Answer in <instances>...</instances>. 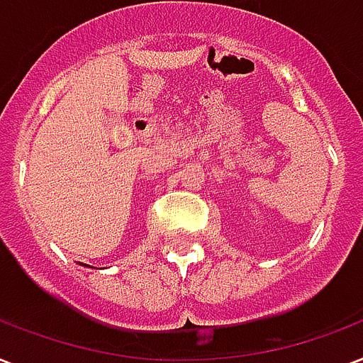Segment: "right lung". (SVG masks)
<instances>
[{
	"label": "right lung",
	"mask_w": 363,
	"mask_h": 363,
	"mask_svg": "<svg viewBox=\"0 0 363 363\" xmlns=\"http://www.w3.org/2000/svg\"><path fill=\"white\" fill-rule=\"evenodd\" d=\"M85 267H86V265H85Z\"/></svg>",
	"instance_id": "add662e5"
}]
</instances>
